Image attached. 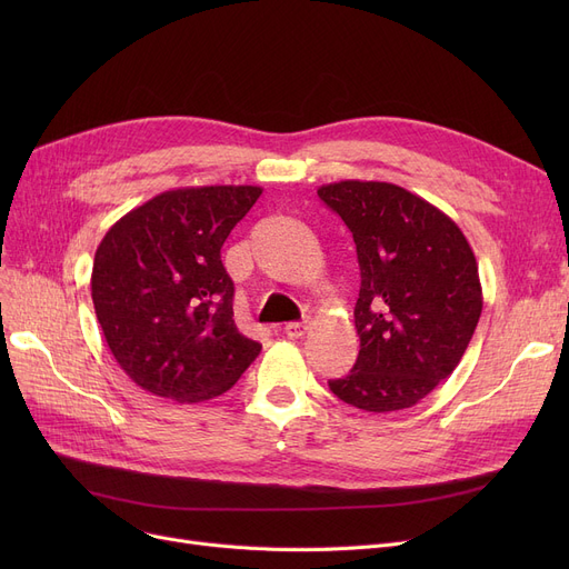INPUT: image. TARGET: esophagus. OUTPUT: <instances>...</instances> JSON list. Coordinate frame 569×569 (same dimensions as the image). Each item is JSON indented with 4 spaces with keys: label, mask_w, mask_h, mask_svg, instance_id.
<instances>
[{
    "label": "esophagus",
    "mask_w": 569,
    "mask_h": 569,
    "mask_svg": "<svg viewBox=\"0 0 569 569\" xmlns=\"http://www.w3.org/2000/svg\"><path fill=\"white\" fill-rule=\"evenodd\" d=\"M283 332L288 339H302L309 332V325L307 322H288L283 327Z\"/></svg>",
    "instance_id": "1"
}]
</instances>
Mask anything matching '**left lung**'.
<instances>
[{"label": "left lung", "mask_w": 569, "mask_h": 569, "mask_svg": "<svg viewBox=\"0 0 569 569\" xmlns=\"http://www.w3.org/2000/svg\"><path fill=\"white\" fill-rule=\"evenodd\" d=\"M350 228L360 262V355L330 390L367 412L415 406L459 367L482 313L477 260L461 228L425 198L387 182L318 189Z\"/></svg>", "instance_id": "obj_1"}]
</instances>
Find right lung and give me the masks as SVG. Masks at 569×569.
Masks as SVG:
<instances>
[{"label":"right lung","mask_w":569,"mask_h":569,"mask_svg":"<svg viewBox=\"0 0 569 569\" xmlns=\"http://www.w3.org/2000/svg\"><path fill=\"white\" fill-rule=\"evenodd\" d=\"M260 187H187L131 209L101 239L92 302L106 343L142 390L179 403L214 399L260 352L232 320L221 262Z\"/></svg>","instance_id":"add662e5"}]
</instances>
